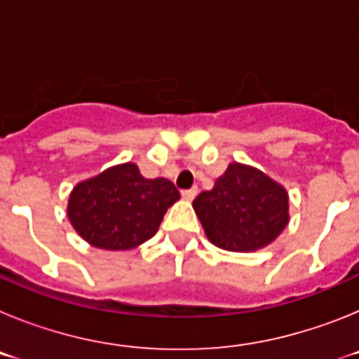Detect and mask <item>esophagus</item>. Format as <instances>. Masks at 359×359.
<instances>
[{"label":"esophagus","mask_w":359,"mask_h":359,"mask_svg":"<svg viewBox=\"0 0 359 359\" xmlns=\"http://www.w3.org/2000/svg\"><path fill=\"white\" fill-rule=\"evenodd\" d=\"M196 194H198V187H192V189L182 190V196L187 199V201H192V199L196 198Z\"/></svg>","instance_id":"esophagus-1"}]
</instances>
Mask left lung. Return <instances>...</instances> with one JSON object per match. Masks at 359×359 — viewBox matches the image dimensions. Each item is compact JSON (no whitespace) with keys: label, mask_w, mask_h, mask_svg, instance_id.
<instances>
[{"label":"left lung","mask_w":359,"mask_h":359,"mask_svg":"<svg viewBox=\"0 0 359 359\" xmlns=\"http://www.w3.org/2000/svg\"><path fill=\"white\" fill-rule=\"evenodd\" d=\"M208 241L228 252H255L290 223L286 189L250 165L230 163L214 189L192 203Z\"/></svg>","instance_id":"obj_1"}]
</instances>
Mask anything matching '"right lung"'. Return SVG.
<instances>
[{
  "label": "right lung",
  "mask_w": 359,
  "mask_h": 359,
  "mask_svg": "<svg viewBox=\"0 0 359 359\" xmlns=\"http://www.w3.org/2000/svg\"><path fill=\"white\" fill-rule=\"evenodd\" d=\"M177 199L180 192L169 180H147L135 163H122L77 183L69 194L68 219L91 246L131 250L156 233Z\"/></svg>",
  "instance_id": "add662e5"
}]
</instances>
